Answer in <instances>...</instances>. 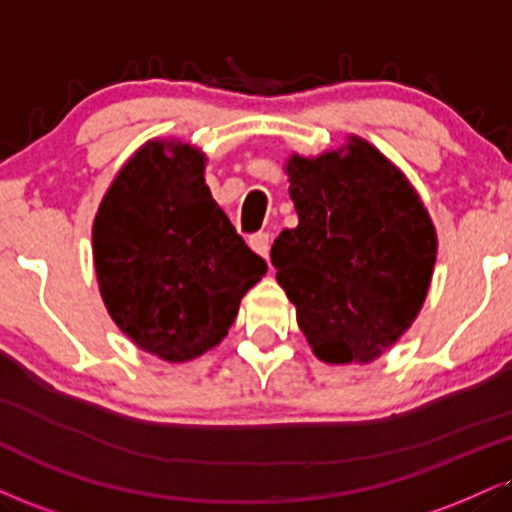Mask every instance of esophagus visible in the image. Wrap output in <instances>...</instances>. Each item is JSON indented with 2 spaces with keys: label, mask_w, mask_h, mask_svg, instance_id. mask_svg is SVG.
<instances>
[{
  "label": "esophagus",
  "mask_w": 512,
  "mask_h": 512,
  "mask_svg": "<svg viewBox=\"0 0 512 512\" xmlns=\"http://www.w3.org/2000/svg\"><path fill=\"white\" fill-rule=\"evenodd\" d=\"M248 243H250V248L257 252V255L267 260V257H269V245H272V240H269V233H264V231L255 233V236H250Z\"/></svg>",
  "instance_id": "obj_1"
}]
</instances>
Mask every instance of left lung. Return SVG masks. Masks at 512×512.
<instances>
[{
	"instance_id": "left-lung-1",
	"label": "left lung",
	"mask_w": 512,
	"mask_h": 512,
	"mask_svg": "<svg viewBox=\"0 0 512 512\" xmlns=\"http://www.w3.org/2000/svg\"><path fill=\"white\" fill-rule=\"evenodd\" d=\"M291 157L298 226L272 245L276 281L324 362H369L408 331L427 298L436 233L405 176L365 140Z\"/></svg>"
}]
</instances>
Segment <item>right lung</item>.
I'll list each match as a JSON object with an SVG mask.
<instances>
[{
    "mask_svg": "<svg viewBox=\"0 0 512 512\" xmlns=\"http://www.w3.org/2000/svg\"><path fill=\"white\" fill-rule=\"evenodd\" d=\"M205 155L147 143L116 176L92 226L109 315L147 353L186 362L229 334L240 298L267 274L214 202Z\"/></svg>",
    "mask_w": 512,
    "mask_h": 512,
    "instance_id": "right-lung-1",
    "label": "right lung"
}]
</instances>
